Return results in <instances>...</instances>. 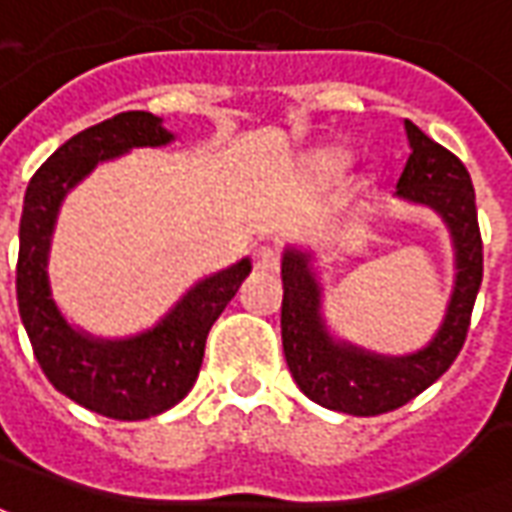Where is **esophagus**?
I'll return each instance as SVG.
<instances>
[{
    "label": "esophagus",
    "mask_w": 512,
    "mask_h": 512,
    "mask_svg": "<svg viewBox=\"0 0 512 512\" xmlns=\"http://www.w3.org/2000/svg\"><path fill=\"white\" fill-rule=\"evenodd\" d=\"M279 252L274 246H260L255 249V271H277Z\"/></svg>",
    "instance_id": "esophagus-1"
}]
</instances>
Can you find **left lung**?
I'll list each match as a JSON object with an SVG mask.
<instances>
[{"mask_svg":"<svg viewBox=\"0 0 512 512\" xmlns=\"http://www.w3.org/2000/svg\"><path fill=\"white\" fill-rule=\"evenodd\" d=\"M403 128L411 153L392 197L436 213L450 230L455 255L450 301L428 343L411 354L392 356L337 337L323 312L326 296L315 252L296 244L282 252V348L290 376L318 406L351 417H376L406 406L450 370L461 354L483 282V241L469 172L411 120H403Z\"/></svg>","mask_w":512,"mask_h":512,"instance_id":"8db88e82","label":"left lung"}]
</instances>
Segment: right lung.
<instances>
[{"label": "right lung", "instance_id": "obj_1", "mask_svg": "<svg viewBox=\"0 0 512 512\" xmlns=\"http://www.w3.org/2000/svg\"><path fill=\"white\" fill-rule=\"evenodd\" d=\"M175 134L150 112H123L71 136L32 175L18 227L16 293L32 351L57 392L101 417L147 419L189 395L200 376L205 340L252 271L233 266L197 279L161 321L128 337H98L73 326L54 301L49 257L62 202L98 164L136 147H164Z\"/></svg>", "mask_w": 512, "mask_h": 512}]
</instances>
